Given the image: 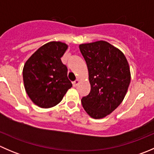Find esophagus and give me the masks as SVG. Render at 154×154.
I'll list each match as a JSON object with an SVG mask.
<instances>
[{
	"label": "esophagus",
	"mask_w": 154,
	"mask_h": 154,
	"mask_svg": "<svg viewBox=\"0 0 154 154\" xmlns=\"http://www.w3.org/2000/svg\"><path fill=\"white\" fill-rule=\"evenodd\" d=\"M80 83V80H77H77H76L75 81L73 82V86H74V87H76V86H77V85H78V83Z\"/></svg>",
	"instance_id": "1"
}]
</instances>
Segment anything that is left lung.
I'll return each instance as SVG.
<instances>
[{
	"instance_id": "1",
	"label": "left lung",
	"mask_w": 154,
	"mask_h": 154,
	"mask_svg": "<svg viewBox=\"0 0 154 154\" xmlns=\"http://www.w3.org/2000/svg\"><path fill=\"white\" fill-rule=\"evenodd\" d=\"M79 48L91 86L82 105L90 117L103 119L122 103L127 94L131 80L128 62L122 51L106 41L85 43Z\"/></svg>"
}]
</instances>
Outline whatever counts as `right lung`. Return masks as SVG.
Returning <instances> with one entry per match:
<instances>
[{"label":"right lung","mask_w":154,"mask_h":154,"mask_svg":"<svg viewBox=\"0 0 154 154\" xmlns=\"http://www.w3.org/2000/svg\"><path fill=\"white\" fill-rule=\"evenodd\" d=\"M68 45L61 42H50L40 47L26 61L23 80L27 95L41 108L58 104L72 84L67 77V67L61 57Z\"/></svg>","instance_id":"1"}]
</instances>
